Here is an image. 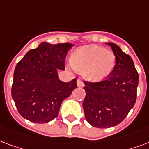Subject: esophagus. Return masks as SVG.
I'll list each match as a JSON object with an SVG mask.
<instances>
[{
  "label": "esophagus",
  "instance_id": "1",
  "mask_svg": "<svg viewBox=\"0 0 149 149\" xmlns=\"http://www.w3.org/2000/svg\"><path fill=\"white\" fill-rule=\"evenodd\" d=\"M77 84H78V87H83L84 86V82H83L82 81L78 80L77 81Z\"/></svg>",
  "mask_w": 149,
  "mask_h": 149
}]
</instances>
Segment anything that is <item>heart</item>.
<instances>
[{
  "instance_id": "1",
  "label": "heart",
  "mask_w": 149,
  "mask_h": 149,
  "mask_svg": "<svg viewBox=\"0 0 149 149\" xmlns=\"http://www.w3.org/2000/svg\"><path fill=\"white\" fill-rule=\"evenodd\" d=\"M71 61L74 68L82 72L88 80L99 81L111 74L116 64V56L111 49L88 45L74 50Z\"/></svg>"
}]
</instances>
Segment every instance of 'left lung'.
<instances>
[{
	"label": "left lung",
	"mask_w": 149,
	"mask_h": 149,
	"mask_svg": "<svg viewBox=\"0 0 149 149\" xmlns=\"http://www.w3.org/2000/svg\"><path fill=\"white\" fill-rule=\"evenodd\" d=\"M116 56L113 71L100 82L84 81L82 103L86 120L98 128L112 127L121 123L135 104L138 71L133 60L113 42H107Z\"/></svg>",
	"instance_id": "left-lung-1"
}]
</instances>
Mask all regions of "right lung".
Listing matches in <instances>:
<instances>
[{"label":"right lung","instance_id":"right-lung-1","mask_svg":"<svg viewBox=\"0 0 149 149\" xmlns=\"http://www.w3.org/2000/svg\"><path fill=\"white\" fill-rule=\"evenodd\" d=\"M73 44L41 42L18 62L14 71L11 95L21 116L45 124L56 118L63 100L77 88V80L64 82L58 70H64L67 54Z\"/></svg>","mask_w":149,"mask_h":149}]
</instances>
